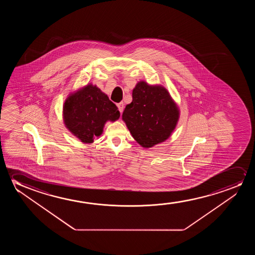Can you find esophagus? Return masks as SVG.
<instances>
[{
    "mask_svg": "<svg viewBox=\"0 0 255 255\" xmlns=\"http://www.w3.org/2000/svg\"><path fill=\"white\" fill-rule=\"evenodd\" d=\"M118 108H119V111L120 112V113H122L123 111H124V103H119V104H118Z\"/></svg>",
    "mask_w": 255,
    "mask_h": 255,
    "instance_id": "1",
    "label": "esophagus"
}]
</instances>
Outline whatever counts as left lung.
Segmentation results:
<instances>
[{"mask_svg": "<svg viewBox=\"0 0 255 255\" xmlns=\"http://www.w3.org/2000/svg\"><path fill=\"white\" fill-rule=\"evenodd\" d=\"M179 119V109L162 85L140 81L132 91L122 119L133 138L143 148L163 143L171 136Z\"/></svg>", "mask_w": 255, "mask_h": 255, "instance_id": "obj_1", "label": "left lung"}]
</instances>
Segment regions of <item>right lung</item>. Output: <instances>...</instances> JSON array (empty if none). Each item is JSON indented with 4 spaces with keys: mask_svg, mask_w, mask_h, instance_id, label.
Here are the masks:
<instances>
[{
    "mask_svg": "<svg viewBox=\"0 0 255 255\" xmlns=\"http://www.w3.org/2000/svg\"><path fill=\"white\" fill-rule=\"evenodd\" d=\"M119 117L115 104L92 84L70 93L63 107L67 129L84 143H93L96 137L101 136L105 123L115 122Z\"/></svg>",
    "mask_w": 255,
    "mask_h": 255,
    "instance_id": "obj_1",
    "label": "right lung"
}]
</instances>
